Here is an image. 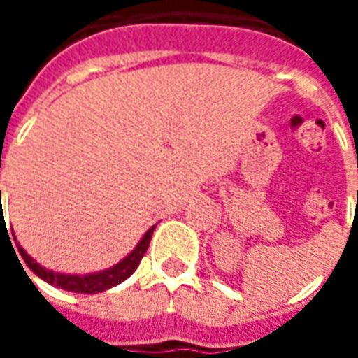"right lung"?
I'll list each match as a JSON object with an SVG mask.
<instances>
[{
  "instance_id": "obj_1",
  "label": "right lung",
  "mask_w": 358,
  "mask_h": 358,
  "mask_svg": "<svg viewBox=\"0 0 358 358\" xmlns=\"http://www.w3.org/2000/svg\"><path fill=\"white\" fill-rule=\"evenodd\" d=\"M3 222V220H1ZM153 230L155 226H151L145 236L141 238V241L136 245L130 255L122 259L120 263L115 264L113 268L103 270V272H97V274H88V276H71V274H59V272H51V270L42 268L40 264L36 263L32 257L28 255L27 251L22 248H19L20 257L24 259V263L28 264V268L34 272L36 276H40L42 280H45L48 284L57 285L61 289H66V292H74V293H97V292H105L109 289L113 285L120 284L124 282L126 278L132 274L134 270L138 268L140 264L141 257L143 253L148 251L149 241H151V236H153Z\"/></svg>"
}]
</instances>
